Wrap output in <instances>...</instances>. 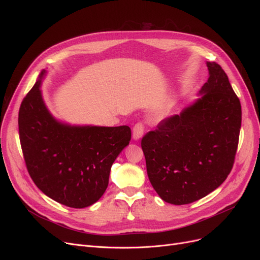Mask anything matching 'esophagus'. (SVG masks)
I'll list each match as a JSON object with an SVG mask.
<instances>
[{
  "label": "esophagus",
  "mask_w": 260,
  "mask_h": 260,
  "mask_svg": "<svg viewBox=\"0 0 260 260\" xmlns=\"http://www.w3.org/2000/svg\"><path fill=\"white\" fill-rule=\"evenodd\" d=\"M143 132H144V125L142 124V123L141 122L136 123L134 128H133V139L139 140L142 137Z\"/></svg>",
  "instance_id": "34e87169"
}]
</instances>
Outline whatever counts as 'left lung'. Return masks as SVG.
<instances>
[{
	"label": "left lung",
	"instance_id": "left-lung-1",
	"mask_svg": "<svg viewBox=\"0 0 260 260\" xmlns=\"http://www.w3.org/2000/svg\"><path fill=\"white\" fill-rule=\"evenodd\" d=\"M200 98L162 120L141 141L148 179L162 200L181 206L209 195L234 165L241 105L219 64L207 62Z\"/></svg>",
	"mask_w": 260,
	"mask_h": 260
}]
</instances>
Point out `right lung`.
<instances>
[{
	"label": "right lung",
	"instance_id": "right-lung-1",
	"mask_svg": "<svg viewBox=\"0 0 260 260\" xmlns=\"http://www.w3.org/2000/svg\"><path fill=\"white\" fill-rule=\"evenodd\" d=\"M43 70L19 111V134L27 170L36 185L61 204L83 209L97 202L108 185L116 158L131 141L126 125H71L46 107Z\"/></svg>",
	"mask_w": 260,
	"mask_h": 260
}]
</instances>
